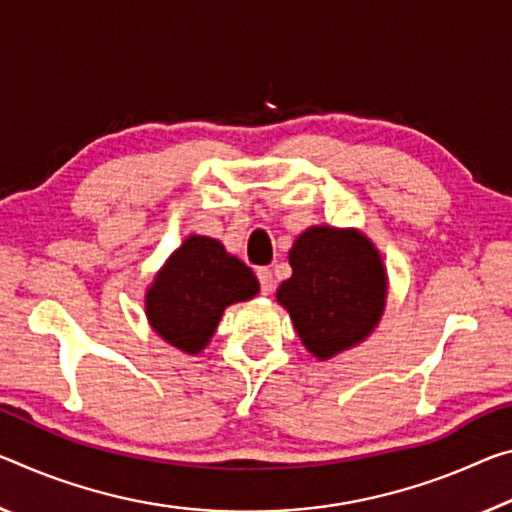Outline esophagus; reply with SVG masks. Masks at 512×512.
Segmentation results:
<instances>
[{
    "label": "esophagus",
    "mask_w": 512,
    "mask_h": 512,
    "mask_svg": "<svg viewBox=\"0 0 512 512\" xmlns=\"http://www.w3.org/2000/svg\"><path fill=\"white\" fill-rule=\"evenodd\" d=\"M257 278H259V287H262V294H264V296L273 294L275 280H273L271 269H257Z\"/></svg>",
    "instance_id": "1"
}]
</instances>
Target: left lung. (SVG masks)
Masks as SVG:
<instances>
[{
  "mask_svg": "<svg viewBox=\"0 0 512 512\" xmlns=\"http://www.w3.org/2000/svg\"><path fill=\"white\" fill-rule=\"evenodd\" d=\"M291 278L278 287L300 342L316 360L362 344L387 305L383 255L358 227L312 225L289 250Z\"/></svg>",
  "mask_w": 512,
  "mask_h": 512,
  "instance_id": "8db88e82",
  "label": "left lung"
}]
</instances>
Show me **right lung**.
<instances>
[{"instance_id":"right-lung-1","label":"right lung","mask_w":512,"mask_h":512,"mask_svg":"<svg viewBox=\"0 0 512 512\" xmlns=\"http://www.w3.org/2000/svg\"><path fill=\"white\" fill-rule=\"evenodd\" d=\"M259 294L255 273L218 239L189 234L145 289L150 328L186 355L212 342L225 307Z\"/></svg>"}]
</instances>
